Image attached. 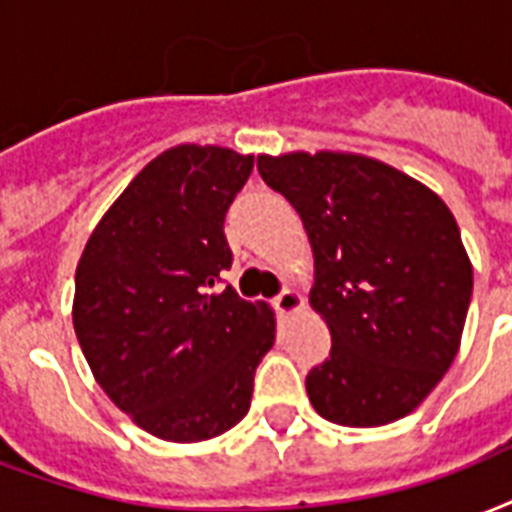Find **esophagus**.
Returning <instances> with one entry per match:
<instances>
[{
	"label": "esophagus",
	"instance_id": "34e87169",
	"mask_svg": "<svg viewBox=\"0 0 512 512\" xmlns=\"http://www.w3.org/2000/svg\"><path fill=\"white\" fill-rule=\"evenodd\" d=\"M273 306H276V311L279 314H284V317H292V314H298V311H303V306H306V300H303V295L295 290H284L279 298L273 300Z\"/></svg>",
	"mask_w": 512,
	"mask_h": 512
}]
</instances>
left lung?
<instances>
[{
  "instance_id": "1",
  "label": "left lung",
  "mask_w": 512,
  "mask_h": 512,
  "mask_svg": "<svg viewBox=\"0 0 512 512\" xmlns=\"http://www.w3.org/2000/svg\"><path fill=\"white\" fill-rule=\"evenodd\" d=\"M257 171L295 206L314 252L308 303L333 335L306 376L314 411L341 427L416 411L454 362L473 295L451 209L360 152L257 155Z\"/></svg>"
}]
</instances>
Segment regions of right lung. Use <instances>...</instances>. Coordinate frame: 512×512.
Segmentation results:
<instances>
[{"mask_svg":"<svg viewBox=\"0 0 512 512\" xmlns=\"http://www.w3.org/2000/svg\"><path fill=\"white\" fill-rule=\"evenodd\" d=\"M255 155L177 144L117 195L74 273L72 322L93 378L136 427L169 443L236 427L276 341L263 300L217 290L222 222Z\"/></svg>","mask_w":512,"mask_h":512,"instance_id":"add662e5","label":"right lung"}]
</instances>
